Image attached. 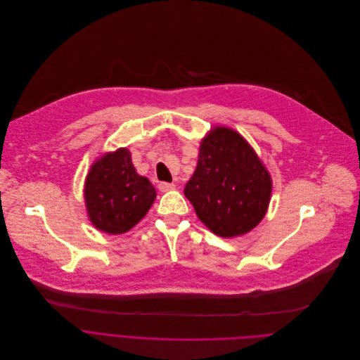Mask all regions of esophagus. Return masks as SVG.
I'll list each match as a JSON object with an SVG mask.
<instances>
[{
	"label": "esophagus",
	"mask_w": 360,
	"mask_h": 360,
	"mask_svg": "<svg viewBox=\"0 0 360 360\" xmlns=\"http://www.w3.org/2000/svg\"><path fill=\"white\" fill-rule=\"evenodd\" d=\"M174 188H176V184H173V183H160V184H159V190L163 191V193L172 191V190H174Z\"/></svg>",
	"instance_id": "obj_1"
}]
</instances>
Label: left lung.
I'll use <instances>...</instances> for the list:
<instances>
[{
	"label": "left lung",
	"mask_w": 360,
	"mask_h": 360,
	"mask_svg": "<svg viewBox=\"0 0 360 360\" xmlns=\"http://www.w3.org/2000/svg\"><path fill=\"white\" fill-rule=\"evenodd\" d=\"M271 193V174L250 143L231 127L210 129L184 187L200 221L223 238L244 236L265 217Z\"/></svg>",
	"instance_id": "obj_1"
}]
</instances>
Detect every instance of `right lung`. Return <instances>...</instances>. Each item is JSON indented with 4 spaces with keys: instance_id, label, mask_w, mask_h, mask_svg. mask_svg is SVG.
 I'll return each mask as SVG.
<instances>
[{
    "instance_id": "obj_1",
    "label": "right lung",
    "mask_w": 360,
    "mask_h": 360,
    "mask_svg": "<svg viewBox=\"0 0 360 360\" xmlns=\"http://www.w3.org/2000/svg\"><path fill=\"white\" fill-rule=\"evenodd\" d=\"M156 195L149 179L136 172L126 148L99 156L85 179L84 198L89 221L106 234L131 230L148 214Z\"/></svg>"
}]
</instances>
